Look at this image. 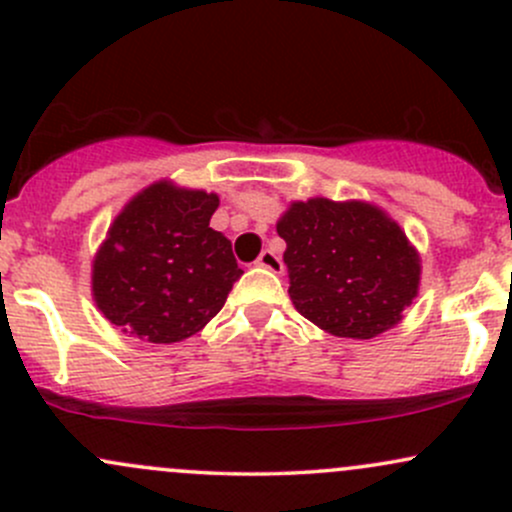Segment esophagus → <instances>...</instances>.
Returning a JSON list of instances; mask_svg holds the SVG:
<instances>
[{
	"instance_id": "obj_1",
	"label": "esophagus",
	"mask_w": 512,
	"mask_h": 512,
	"mask_svg": "<svg viewBox=\"0 0 512 512\" xmlns=\"http://www.w3.org/2000/svg\"><path fill=\"white\" fill-rule=\"evenodd\" d=\"M256 266L266 268V271H271V273H283V261H281V256L273 254L271 249L261 251V256L256 258Z\"/></svg>"
}]
</instances>
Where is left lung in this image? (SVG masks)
<instances>
[{
  "instance_id": "left-lung-1",
  "label": "left lung",
  "mask_w": 512,
  "mask_h": 512,
  "mask_svg": "<svg viewBox=\"0 0 512 512\" xmlns=\"http://www.w3.org/2000/svg\"><path fill=\"white\" fill-rule=\"evenodd\" d=\"M291 300L335 337L370 340L402 323L419 293L421 258L377 204L313 197L291 202L276 224Z\"/></svg>"
}]
</instances>
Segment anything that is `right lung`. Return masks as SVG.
I'll use <instances>...</instances> for the list:
<instances>
[{
    "mask_svg": "<svg viewBox=\"0 0 512 512\" xmlns=\"http://www.w3.org/2000/svg\"><path fill=\"white\" fill-rule=\"evenodd\" d=\"M219 194L160 179L140 189L93 256L98 310L128 337L182 342L224 305L241 268L231 241L209 226Z\"/></svg>",
    "mask_w": 512,
    "mask_h": 512,
    "instance_id": "add662e5",
    "label": "right lung"
}]
</instances>
